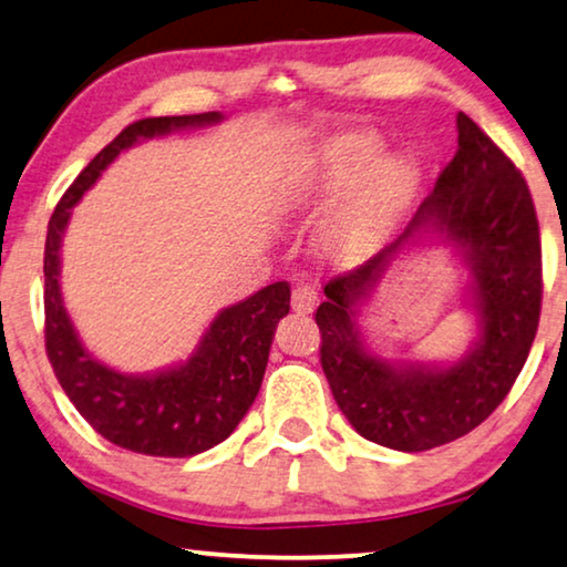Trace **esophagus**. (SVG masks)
I'll return each mask as SVG.
<instances>
[{
  "label": "esophagus",
  "mask_w": 567,
  "mask_h": 567,
  "mask_svg": "<svg viewBox=\"0 0 567 567\" xmlns=\"http://www.w3.org/2000/svg\"><path fill=\"white\" fill-rule=\"evenodd\" d=\"M318 306V292L312 290L310 285H295L292 287V310L300 312V316H308V312L316 310Z\"/></svg>",
  "instance_id": "obj_1"
}]
</instances>
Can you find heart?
<instances>
[{"label": "heart", "mask_w": 567, "mask_h": 567, "mask_svg": "<svg viewBox=\"0 0 567 567\" xmlns=\"http://www.w3.org/2000/svg\"><path fill=\"white\" fill-rule=\"evenodd\" d=\"M382 147L377 132L333 134L287 165L282 188L295 203H310L343 190L331 218L320 229V249L333 261H357L382 244L404 216L417 190L415 155Z\"/></svg>", "instance_id": "heart-1"}]
</instances>
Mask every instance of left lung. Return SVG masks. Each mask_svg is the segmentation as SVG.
I'll list each match as a JSON object with an SVG mask.
<instances>
[{"mask_svg":"<svg viewBox=\"0 0 567 567\" xmlns=\"http://www.w3.org/2000/svg\"><path fill=\"white\" fill-rule=\"evenodd\" d=\"M458 150L400 239L367 265L333 277L316 310L320 364L338 408L367 441L404 453L458 441L504 402L535 341L543 249L527 181L492 137L458 114ZM441 233L472 267L480 338L451 368L371 354L355 312L410 238Z\"/></svg>","mask_w":567,"mask_h":567,"instance_id":"1","label":"left lung"}]
</instances>
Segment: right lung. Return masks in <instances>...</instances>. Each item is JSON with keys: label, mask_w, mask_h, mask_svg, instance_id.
<instances>
[{"label": "right lung", "mask_w": 567, "mask_h": 567, "mask_svg": "<svg viewBox=\"0 0 567 567\" xmlns=\"http://www.w3.org/2000/svg\"><path fill=\"white\" fill-rule=\"evenodd\" d=\"M221 122V114L150 116L122 130L83 167L50 216L45 259V351L68 400L109 443L126 451L188 458L229 437L265 377L275 328L290 312V285L261 287L214 318L188 361L157 374H122L83 349L61 295V244L71 208L122 150L175 130Z\"/></svg>", "instance_id": "add662e5"}]
</instances>
